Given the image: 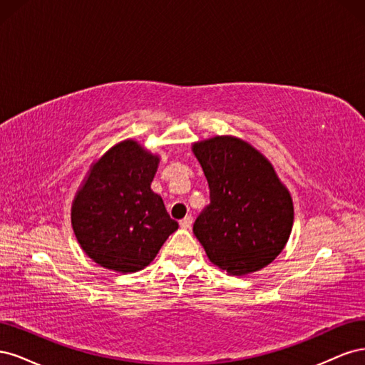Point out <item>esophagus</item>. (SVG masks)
Returning <instances> with one entry per match:
<instances>
[{"instance_id": "1", "label": "esophagus", "mask_w": 365, "mask_h": 365, "mask_svg": "<svg viewBox=\"0 0 365 365\" xmlns=\"http://www.w3.org/2000/svg\"><path fill=\"white\" fill-rule=\"evenodd\" d=\"M192 224H193V216H185L184 219L180 220V225L184 230H189L192 227Z\"/></svg>"}]
</instances>
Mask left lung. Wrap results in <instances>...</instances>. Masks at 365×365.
<instances>
[{
  "mask_svg": "<svg viewBox=\"0 0 365 365\" xmlns=\"http://www.w3.org/2000/svg\"><path fill=\"white\" fill-rule=\"evenodd\" d=\"M210 204L193 224L208 259L230 275L259 271L289 239L294 207L271 163L248 143L215 137L193 145Z\"/></svg>",
  "mask_w": 365,
  "mask_h": 365,
  "instance_id": "obj_1",
  "label": "left lung"
}]
</instances>
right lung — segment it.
<instances>
[{"label": "right lung", "mask_w": 365, "mask_h": 365, "mask_svg": "<svg viewBox=\"0 0 365 365\" xmlns=\"http://www.w3.org/2000/svg\"><path fill=\"white\" fill-rule=\"evenodd\" d=\"M157 168L158 157L132 140L118 143L93 165L73 202L71 222L82 250L101 267L140 271L178 230L150 189Z\"/></svg>", "instance_id": "obj_1"}]
</instances>
